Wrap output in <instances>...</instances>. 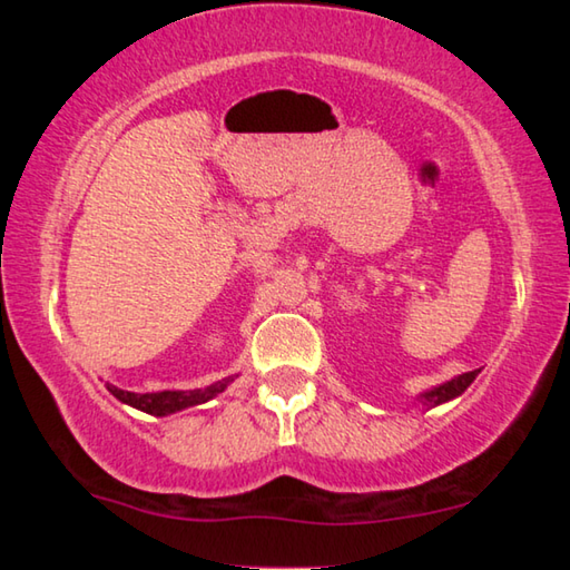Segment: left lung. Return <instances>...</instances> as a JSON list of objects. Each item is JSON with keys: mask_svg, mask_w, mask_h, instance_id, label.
<instances>
[{"mask_svg": "<svg viewBox=\"0 0 570 570\" xmlns=\"http://www.w3.org/2000/svg\"><path fill=\"white\" fill-rule=\"evenodd\" d=\"M475 374H478V372H465V374H460V377L450 380V382H445V384H440V387H435L432 392H424V394H422V400H424V402H430L432 407H435V404L448 402V400H455V397H460V394L470 387V382L475 380Z\"/></svg>", "mask_w": 570, "mask_h": 570, "instance_id": "1", "label": "left lung"}]
</instances>
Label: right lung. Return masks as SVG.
I'll return each mask as SVG.
<instances>
[{
    "instance_id": "1",
    "label": "right lung",
    "mask_w": 570,
    "mask_h": 570,
    "mask_svg": "<svg viewBox=\"0 0 570 570\" xmlns=\"http://www.w3.org/2000/svg\"><path fill=\"white\" fill-rule=\"evenodd\" d=\"M230 382H216L210 384L206 390H190V392H153V394H135V392H125L118 387H110V392L125 404H132V407H138L148 414H156V417H163V414H173L178 410H186L193 407V404H200V402H208L210 397H216L218 392L226 390V384Z\"/></svg>"
}]
</instances>
